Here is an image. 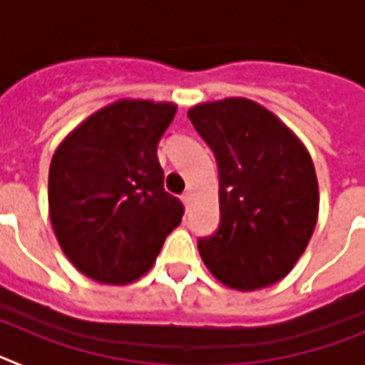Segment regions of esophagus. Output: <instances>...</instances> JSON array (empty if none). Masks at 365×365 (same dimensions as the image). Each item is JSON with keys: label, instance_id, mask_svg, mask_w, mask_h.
<instances>
[{"label": "esophagus", "instance_id": "obj_1", "mask_svg": "<svg viewBox=\"0 0 365 365\" xmlns=\"http://www.w3.org/2000/svg\"><path fill=\"white\" fill-rule=\"evenodd\" d=\"M182 202H185L186 206H188L190 202H192V192H185V193H182Z\"/></svg>", "mask_w": 365, "mask_h": 365}]
</instances>
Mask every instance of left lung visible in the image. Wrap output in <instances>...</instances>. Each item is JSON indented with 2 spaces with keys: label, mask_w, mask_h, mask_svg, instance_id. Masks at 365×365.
Returning a JSON list of instances; mask_svg holds the SVG:
<instances>
[{
  "label": "left lung",
  "mask_w": 365,
  "mask_h": 365,
  "mask_svg": "<svg viewBox=\"0 0 365 365\" xmlns=\"http://www.w3.org/2000/svg\"><path fill=\"white\" fill-rule=\"evenodd\" d=\"M188 117L219 170L221 222L197 245L205 265L237 291L274 285L296 265L318 221V179L307 148L254 100L205 102Z\"/></svg>",
  "instance_id": "left-lung-1"
}]
</instances>
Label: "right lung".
Instances as JSON below:
<instances>
[{"label":"right lung","mask_w":365,"mask_h":365,"mask_svg":"<svg viewBox=\"0 0 365 365\" xmlns=\"http://www.w3.org/2000/svg\"><path fill=\"white\" fill-rule=\"evenodd\" d=\"M177 106L117 100L76 125L49 168L51 225L87 278L125 285L153 267L185 206L164 192L157 144Z\"/></svg>","instance_id":"right-lung-1"}]
</instances>
